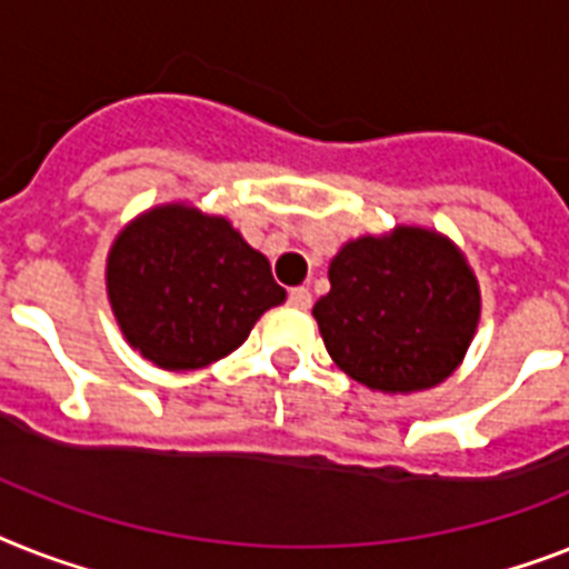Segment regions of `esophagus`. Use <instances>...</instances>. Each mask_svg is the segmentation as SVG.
<instances>
[{
    "instance_id": "34e87169",
    "label": "esophagus",
    "mask_w": 569,
    "mask_h": 569,
    "mask_svg": "<svg viewBox=\"0 0 569 569\" xmlns=\"http://www.w3.org/2000/svg\"><path fill=\"white\" fill-rule=\"evenodd\" d=\"M289 303L298 309H309L312 307V292H309L307 286H295L292 292H289Z\"/></svg>"
}]
</instances>
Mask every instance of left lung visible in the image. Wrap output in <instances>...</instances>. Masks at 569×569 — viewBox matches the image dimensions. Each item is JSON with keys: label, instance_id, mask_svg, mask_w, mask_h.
I'll use <instances>...</instances> for the list:
<instances>
[{"label": "left lung", "instance_id": "8db88e82", "mask_svg": "<svg viewBox=\"0 0 569 569\" xmlns=\"http://www.w3.org/2000/svg\"><path fill=\"white\" fill-rule=\"evenodd\" d=\"M479 283L465 253L427 228L341 244L330 292L318 298L327 353L373 391L409 395L445 382L479 325Z\"/></svg>", "mask_w": 569, "mask_h": 569}]
</instances>
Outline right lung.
I'll list each match as a JSON object with an SVG mask.
<instances>
[{"label":"right lung","mask_w":569,"mask_h":569,"mask_svg":"<svg viewBox=\"0 0 569 569\" xmlns=\"http://www.w3.org/2000/svg\"><path fill=\"white\" fill-rule=\"evenodd\" d=\"M108 298L133 350L166 371H196L233 353L286 289L228 219L163 204L110 248Z\"/></svg>","instance_id":"1"}]
</instances>
